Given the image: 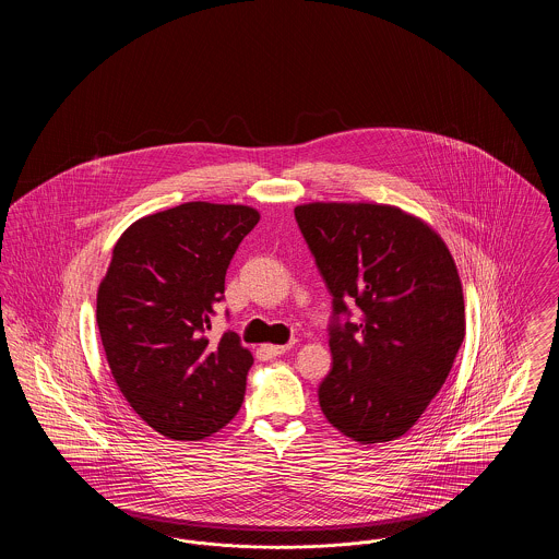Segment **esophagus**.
I'll use <instances>...</instances> for the list:
<instances>
[{
	"instance_id": "1",
	"label": "esophagus",
	"mask_w": 559,
	"mask_h": 559,
	"mask_svg": "<svg viewBox=\"0 0 559 559\" xmlns=\"http://www.w3.org/2000/svg\"><path fill=\"white\" fill-rule=\"evenodd\" d=\"M293 344H285V346H264V352H266L267 356H281V354H285L287 349H292Z\"/></svg>"
}]
</instances>
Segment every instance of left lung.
I'll return each instance as SVG.
<instances>
[{"instance_id": "8db88e82", "label": "left lung", "mask_w": 559, "mask_h": 559, "mask_svg": "<svg viewBox=\"0 0 559 559\" xmlns=\"http://www.w3.org/2000/svg\"><path fill=\"white\" fill-rule=\"evenodd\" d=\"M295 222L333 297L320 408L360 444L400 438L440 392L465 337L451 251L390 205L310 203L295 207Z\"/></svg>"}]
</instances>
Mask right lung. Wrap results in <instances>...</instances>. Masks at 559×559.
Instances as JSON below:
<instances>
[{
  "label": "right lung",
  "mask_w": 559,
  "mask_h": 559,
  "mask_svg": "<svg viewBox=\"0 0 559 559\" xmlns=\"http://www.w3.org/2000/svg\"><path fill=\"white\" fill-rule=\"evenodd\" d=\"M258 222L245 205L194 201L138 219L112 249L96 301L100 340L121 394L165 438H207L239 413L253 356L235 331L217 344L207 331Z\"/></svg>",
  "instance_id": "obj_1"
}]
</instances>
